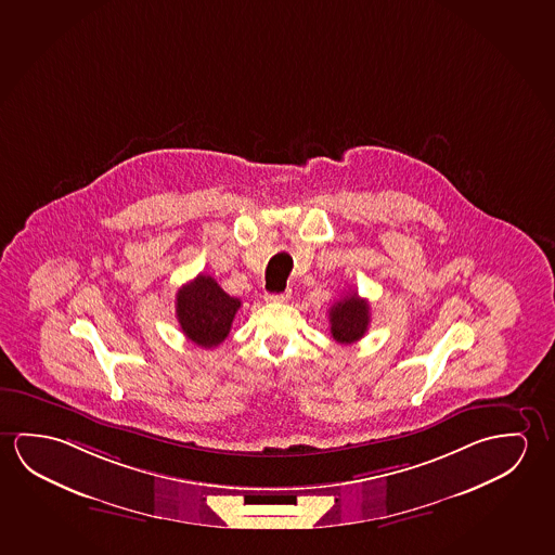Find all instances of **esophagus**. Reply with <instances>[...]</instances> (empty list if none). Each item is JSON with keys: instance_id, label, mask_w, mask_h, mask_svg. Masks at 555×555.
<instances>
[{"instance_id": "1", "label": "esophagus", "mask_w": 555, "mask_h": 555, "mask_svg": "<svg viewBox=\"0 0 555 555\" xmlns=\"http://www.w3.org/2000/svg\"><path fill=\"white\" fill-rule=\"evenodd\" d=\"M289 297V291H285V293H272V295H268V297H266V300H270V302H287Z\"/></svg>"}]
</instances>
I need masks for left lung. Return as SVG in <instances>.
I'll return each mask as SVG.
<instances>
[{"label":"left lung","mask_w":555,"mask_h":555,"mask_svg":"<svg viewBox=\"0 0 555 555\" xmlns=\"http://www.w3.org/2000/svg\"><path fill=\"white\" fill-rule=\"evenodd\" d=\"M370 324L369 300L354 291L330 308V332L337 344L351 345L366 334Z\"/></svg>","instance_id":"1"}]
</instances>
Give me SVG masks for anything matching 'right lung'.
I'll list each match as a JSON object with an SVG mask.
<instances>
[{"instance_id":"right-lung-1","label":"right lung","mask_w":555,"mask_h":555,"mask_svg":"<svg viewBox=\"0 0 555 555\" xmlns=\"http://www.w3.org/2000/svg\"><path fill=\"white\" fill-rule=\"evenodd\" d=\"M238 308L241 300L229 297L214 278L204 273L177 291V322L186 339L204 349L218 347L228 337Z\"/></svg>"}]
</instances>
